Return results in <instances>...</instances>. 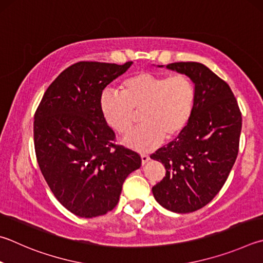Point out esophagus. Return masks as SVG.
Segmentation results:
<instances>
[{
    "label": "esophagus",
    "instance_id": "34e87169",
    "mask_svg": "<svg viewBox=\"0 0 263 263\" xmlns=\"http://www.w3.org/2000/svg\"><path fill=\"white\" fill-rule=\"evenodd\" d=\"M151 160V157H149V155H147V154H141V163H142V165H145L148 161Z\"/></svg>",
    "mask_w": 263,
    "mask_h": 263
}]
</instances>
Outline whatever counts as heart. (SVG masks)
Returning a JSON list of instances; mask_svg holds the SVG:
<instances>
[{
  "instance_id": "1",
  "label": "heart",
  "mask_w": 263,
  "mask_h": 263,
  "mask_svg": "<svg viewBox=\"0 0 263 263\" xmlns=\"http://www.w3.org/2000/svg\"><path fill=\"white\" fill-rule=\"evenodd\" d=\"M195 102V86L187 76L139 72L124 80L122 93L104 89L100 97V110L108 126L119 135L132 130L140 112L144 124L124 142L136 151L148 152L163 139H176L186 130Z\"/></svg>"
}]
</instances>
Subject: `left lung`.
I'll list each match as a JSON object with an SVG mask.
<instances>
[{
	"label": "left lung",
	"instance_id": "1",
	"mask_svg": "<svg viewBox=\"0 0 263 263\" xmlns=\"http://www.w3.org/2000/svg\"><path fill=\"white\" fill-rule=\"evenodd\" d=\"M166 69L192 80L197 102L186 130L151 155L165 168V177L152 191L168 211L192 213L212 201L235 164L241 112L229 85L206 65L177 62Z\"/></svg>",
	"mask_w": 263,
	"mask_h": 263
}]
</instances>
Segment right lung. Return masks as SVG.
<instances>
[{
  "label": "right lung",
  "mask_w": 263,
  "mask_h": 263,
  "mask_svg": "<svg viewBox=\"0 0 263 263\" xmlns=\"http://www.w3.org/2000/svg\"><path fill=\"white\" fill-rule=\"evenodd\" d=\"M131 64H72L49 85L35 111L41 173L55 198L79 217L112 211L124 180L141 165L138 153L114 144L115 132L100 110L102 90Z\"/></svg>",
  "instance_id": "add662e5"
}]
</instances>
